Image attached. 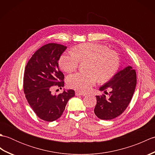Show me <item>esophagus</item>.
Wrapping results in <instances>:
<instances>
[{
  "label": "esophagus",
  "mask_w": 155,
  "mask_h": 155,
  "mask_svg": "<svg viewBox=\"0 0 155 155\" xmlns=\"http://www.w3.org/2000/svg\"><path fill=\"white\" fill-rule=\"evenodd\" d=\"M75 94L77 95V96H79V95H81V96H85V95H87V93H81V92H79V91H76Z\"/></svg>",
  "instance_id": "obj_1"
}]
</instances>
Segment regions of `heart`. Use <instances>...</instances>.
<instances>
[{"label": "heart", "instance_id": "heart-1", "mask_svg": "<svg viewBox=\"0 0 155 155\" xmlns=\"http://www.w3.org/2000/svg\"><path fill=\"white\" fill-rule=\"evenodd\" d=\"M80 61H88L87 67L88 72H79L68 76L67 82L69 87L81 92L89 91L97 80L104 83L111 79L120 65L116 51L110 50L106 45L94 42L81 44L74 52H64L58 62L62 71L71 72L78 68Z\"/></svg>", "mask_w": 155, "mask_h": 155}]
</instances>
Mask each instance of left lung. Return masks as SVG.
Instances as JSON below:
<instances>
[{"mask_svg": "<svg viewBox=\"0 0 155 155\" xmlns=\"http://www.w3.org/2000/svg\"><path fill=\"white\" fill-rule=\"evenodd\" d=\"M137 84L136 71L130 66L118 71L111 79L100 88L103 94L96 96L97 104L94 112L102 120H111L119 116L129 104ZM110 92L108 94L107 90Z\"/></svg>", "mask_w": 155, "mask_h": 155, "instance_id": "1", "label": "left lung"}]
</instances>
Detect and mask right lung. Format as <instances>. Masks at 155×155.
Returning <instances> with one entry per match:
<instances>
[{
  "mask_svg": "<svg viewBox=\"0 0 155 155\" xmlns=\"http://www.w3.org/2000/svg\"><path fill=\"white\" fill-rule=\"evenodd\" d=\"M67 47L48 43L36 51L27 62L23 78L25 97L32 109L41 119L52 122L61 117L67 102L74 91H64L52 95L54 87H64L63 73L59 70L58 60Z\"/></svg>",
  "mask_w": 155,
  "mask_h": 155,
  "instance_id": "obj_1",
  "label": "right lung"
}]
</instances>
